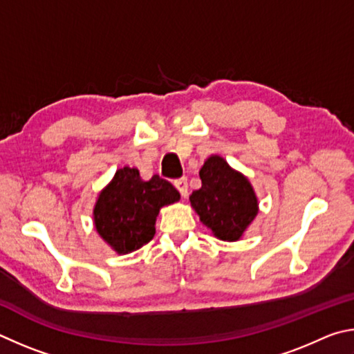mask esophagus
Wrapping results in <instances>:
<instances>
[{
  "mask_svg": "<svg viewBox=\"0 0 354 354\" xmlns=\"http://www.w3.org/2000/svg\"><path fill=\"white\" fill-rule=\"evenodd\" d=\"M174 185H176V188L178 189V193L182 194V197L188 196V178L187 177L177 178V180L174 182Z\"/></svg>",
  "mask_w": 354,
  "mask_h": 354,
  "instance_id": "34e87169",
  "label": "esophagus"
}]
</instances>
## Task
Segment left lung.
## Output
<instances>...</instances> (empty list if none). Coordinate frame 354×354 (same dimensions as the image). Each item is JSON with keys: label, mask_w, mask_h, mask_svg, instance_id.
Returning a JSON list of instances; mask_svg holds the SVG:
<instances>
[{"label": "left lung", "mask_w": 354, "mask_h": 354, "mask_svg": "<svg viewBox=\"0 0 354 354\" xmlns=\"http://www.w3.org/2000/svg\"><path fill=\"white\" fill-rule=\"evenodd\" d=\"M199 174L202 188L189 196L191 205L214 236L238 241L258 213L252 185L218 155L209 157Z\"/></svg>", "instance_id": "8db88e82"}]
</instances>
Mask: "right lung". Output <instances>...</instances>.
Returning <instances> with one entry per match:
<instances>
[{
	"label": "right lung",
	"mask_w": 354,
	"mask_h": 354,
	"mask_svg": "<svg viewBox=\"0 0 354 354\" xmlns=\"http://www.w3.org/2000/svg\"><path fill=\"white\" fill-rule=\"evenodd\" d=\"M178 199V191L160 176L145 182L138 169L122 167L99 194L96 230L118 253L138 250L153 238L160 208Z\"/></svg>",
	"instance_id": "add662e5"
}]
</instances>
